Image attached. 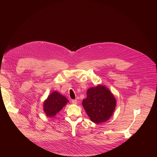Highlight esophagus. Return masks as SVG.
<instances>
[{
	"instance_id": "1",
	"label": "esophagus",
	"mask_w": 157,
	"mask_h": 157,
	"mask_svg": "<svg viewBox=\"0 0 157 157\" xmlns=\"http://www.w3.org/2000/svg\"><path fill=\"white\" fill-rule=\"evenodd\" d=\"M72 103L73 104H77V101L76 100V99H73V100H72Z\"/></svg>"
}]
</instances>
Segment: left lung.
I'll return each instance as SVG.
<instances>
[{
    "mask_svg": "<svg viewBox=\"0 0 157 157\" xmlns=\"http://www.w3.org/2000/svg\"><path fill=\"white\" fill-rule=\"evenodd\" d=\"M82 104L90 119L99 124L107 121L113 115L116 100L108 88L98 85L88 89L87 98L82 100Z\"/></svg>",
    "mask_w": 157,
    "mask_h": 157,
    "instance_id": "obj_1",
    "label": "left lung"
}]
</instances>
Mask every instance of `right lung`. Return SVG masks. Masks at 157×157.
I'll list each match as a JSON object with an SVG mask.
<instances>
[{"label": "right lung", "instance_id": "add662e5", "mask_svg": "<svg viewBox=\"0 0 157 157\" xmlns=\"http://www.w3.org/2000/svg\"><path fill=\"white\" fill-rule=\"evenodd\" d=\"M69 101L57 91L53 92L44 101L43 110L48 117H54Z\"/></svg>", "mask_w": 157, "mask_h": 157}]
</instances>
